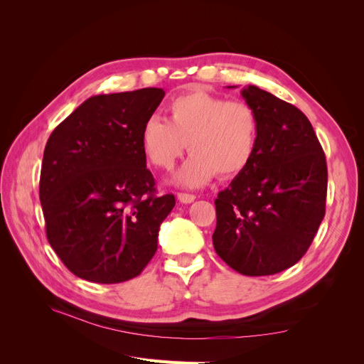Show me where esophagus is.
I'll return each mask as SVG.
<instances>
[{"label": "esophagus", "instance_id": "34e87169", "mask_svg": "<svg viewBox=\"0 0 364 364\" xmlns=\"http://www.w3.org/2000/svg\"><path fill=\"white\" fill-rule=\"evenodd\" d=\"M178 200L181 203H191L196 200L194 194H186V193H178Z\"/></svg>", "mask_w": 364, "mask_h": 364}]
</instances>
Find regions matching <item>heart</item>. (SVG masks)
I'll use <instances>...</instances> for the list:
<instances>
[{"label":"heart","mask_w":364,"mask_h":364,"mask_svg":"<svg viewBox=\"0 0 364 364\" xmlns=\"http://www.w3.org/2000/svg\"><path fill=\"white\" fill-rule=\"evenodd\" d=\"M167 111L168 119L158 115L146 119L139 141L147 159L162 170H170L188 146L193 155L173 178L178 185L197 188L215 173L232 179L255 158L259 115L247 102L188 91L174 97Z\"/></svg>","instance_id":"obj_1"}]
</instances>
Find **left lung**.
<instances>
[{
  "mask_svg": "<svg viewBox=\"0 0 364 364\" xmlns=\"http://www.w3.org/2000/svg\"><path fill=\"white\" fill-rule=\"evenodd\" d=\"M241 95L259 115L258 150L217 196L213 245L238 273L266 277L294 266L313 243L325 217L326 159L296 106L253 85Z\"/></svg>",
  "mask_w": 364,
  "mask_h": 364,
  "instance_id": "1",
  "label": "left lung"
}]
</instances>
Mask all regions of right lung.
Segmentation results:
<instances>
[{
    "label": "right lung",
    "instance_id": "add662e5",
    "mask_svg": "<svg viewBox=\"0 0 364 364\" xmlns=\"http://www.w3.org/2000/svg\"><path fill=\"white\" fill-rule=\"evenodd\" d=\"M164 95L161 87L94 95L47 141L39 182L47 238L75 277L124 282L155 255L176 200L155 196L139 135Z\"/></svg>",
    "mask_w": 364,
    "mask_h": 364
}]
</instances>
